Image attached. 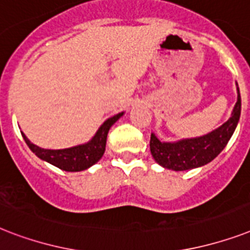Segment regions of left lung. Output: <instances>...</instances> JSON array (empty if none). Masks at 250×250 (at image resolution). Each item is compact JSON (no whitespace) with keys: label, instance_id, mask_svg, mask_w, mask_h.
<instances>
[{"label":"left lung","instance_id":"obj_1","mask_svg":"<svg viewBox=\"0 0 250 250\" xmlns=\"http://www.w3.org/2000/svg\"><path fill=\"white\" fill-rule=\"evenodd\" d=\"M237 85V84H236ZM241 97L237 86V101L229 121L204 136L182 139L178 141H161L150 135V153L160 166L174 171H186L205 166L226 148L240 119Z\"/></svg>","mask_w":250,"mask_h":250}]
</instances>
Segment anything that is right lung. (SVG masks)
<instances>
[{"label": "right lung", "mask_w": 250, "mask_h": 250, "mask_svg": "<svg viewBox=\"0 0 250 250\" xmlns=\"http://www.w3.org/2000/svg\"><path fill=\"white\" fill-rule=\"evenodd\" d=\"M125 113H119L114 117L106 119L94 136L85 144L76 145L71 148L66 149H44L37 146L28 140V137L21 132V136L24 139L25 144L28 148L36 154L40 160L58 167L63 171L76 172V171H83L97 164L101 160L106 148V139L111 125L119 119Z\"/></svg>", "instance_id": "1"}]
</instances>
